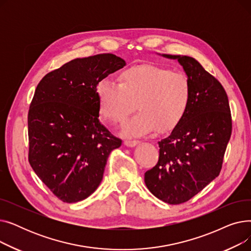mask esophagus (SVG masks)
Returning <instances> with one entry per match:
<instances>
[{
    "label": "esophagus",
    "instance_id": "34e87169",
    "mask_svg": "<svg viewBox=\"0 0 251 251\" xmlns=\"http://www.w3.org/2000/svg\"><path fill=\"white\" fill-rule=\"evenodd\" d=\"M138 142L139 141L136 139H125L124 140V144L127 147H135Z\"/></svg>",
    "mask_w": 251,
    "mask_h": 251
}]
</instances>
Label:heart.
I'll list each match as a JSON object with an SVG mask.
<instances>
[{
	"label": "heart",
	"mask_w": 251,
	"mask_h": 251,
	"mask_svg": "<svg viewBox=\"0 0 251 251\" xmlns=\"http://www.w3.org/2000/svg\"><path fill=\"white\" fill-rule=\"evenodd\" d=\"M118 84L102 79L96 86L99 112L113 124L122 123L136 108L139 112L125 123L128 135H142L175 129L188 112L191 84L182 72L155 65H139L119 74Z\"/></svg>",
	"instance_id": "b5f03b06"
}]
</instances>
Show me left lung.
Wrapping results in <instances>:
<instances>
[{
	"mask_svg": "<svg viewBox=\"0 0 251 251\" xmlns=\"http://www.w3.org/2000/svg\"><path fill=\"white\" fill-rule=\"evenodd\" d=\"M163 56L183 66L191 84V101L180 124L159 141V161L144 174V182L159 200L180 204L219 176L232 117L225 89L199 62L188 56Z\"/></svg>",
	"mask_w": 251,
	"mask_h": 251,
	"instance_id": "left-lung-1",
	"label": "left lung"
}]
</instances>
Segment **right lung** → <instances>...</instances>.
<instances>
[{
    "instance_id": "right-lung-1",
    "label": "right lung",
    "mask_w": 251,
    "mask_h": 251,
    "mask_svg": "<svg viewBox=\"0 0 251 251\" xmlns=\"http://www.w3.org/2000/svg\"><path fill=\"white\" fill-rule=\"evenodd\" d=\"M125 65L113 54L74 59L36 86L28 111V161L64 202L94 193L111 151L121 147L122 140L99 120L96 86Z\"/></svg>"
}]
</instances>
